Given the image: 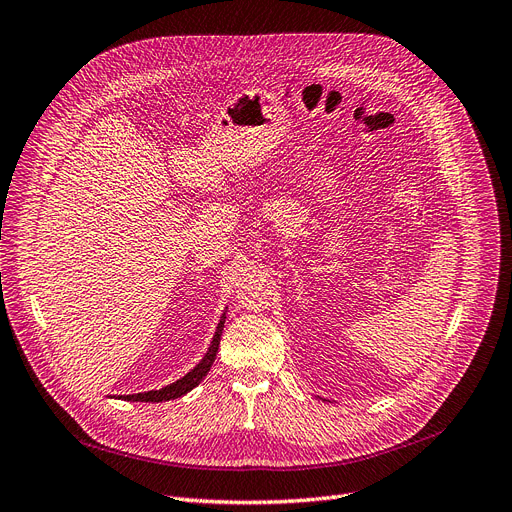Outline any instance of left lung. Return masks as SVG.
I'll use <instances>...</instances> for the list:
<instances>
[{
  "label": "left lung",
  "instance_id": "left-lung-1",
  "mask_svg": "<svg viewBox=\"0 0 512 512\" xmlns=\"http://www.w3.org/2000/svg\"><path fill=\"white\" fill-rule=\"evenodd\" d=\"M324 402H326V399H324Z\"/></svg>",
  "mask_w": 512,
  "mask_h": 512
}]
</instances>
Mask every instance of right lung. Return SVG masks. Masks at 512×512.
Masks as SVG:
<instances>
[{
	"mask_svg": "<svg viewBox=\"0 0 512 512\" xmlns=\"http://www.w3.org/2000/svg\"><path fill=\"white\" fill-rule=\"evenodd\" d=\"M226 324V309L224 314L219 318V324L215 328V335L211 339V345L207 349V353L203 355V360L198 362L188 374H184L182 379H177L175 383L163 387V389H152V391H144V393H131V395H117L119 399H125V402H169V399H177L186 395L188 391H192L198 383H201L207 372L211 370L213 362H215V355L219 349V341H221V330H224Z\"/></svg>",
	"mask_w": 512,
	"mask_h": 512,
	"instance_id": "obj_1",
	"label": "right lung"
}]
</instances>
